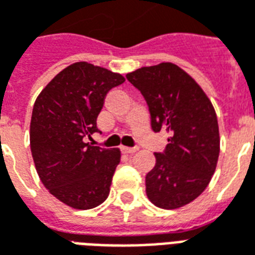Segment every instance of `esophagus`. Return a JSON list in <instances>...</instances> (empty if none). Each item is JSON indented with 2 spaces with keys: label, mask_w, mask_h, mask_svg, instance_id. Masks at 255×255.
Masks as SVG:
<instances>
[{
  "label": "esophagus",
  "mask_w": 255,
  "mask_h": 255,
  "mask_svg": "<svg viewBox=\"0 0 255 255\" xmlns=\"http://www.w3.org/2000/svg\"><path fill=\"white\" fill-rule=\"evenodd\" d=\"M136 150H138V147H126V146H123L122 147V151L124 154H133Z\"/></svg>",
  "instance_id": "1"
}]
</instances>
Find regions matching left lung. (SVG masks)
Returning a JSON list of instances; mask_svg holds the SVG:
<instances>
[{"instance_id":"8db88e82","label":"left lung","mask_w":255,"mask_h":255,"mask_svg":"<svg viewBox=\"0 0 255 255\" xmlns=\"http://www.w3.org/2000/svg\"><path fill=\"white\" fill-rule=\"evenodd\" d=\"M126 78L143 95L151 129L169 135L146 175L147 198L161 209L182 208L202 194L216 171L220 135L213 105L197 82L172 63L139 68Z\"/></svg>"}]
</instances>
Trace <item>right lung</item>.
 Segmentation results:
<instances>
[{"label": "right lung", "mask_w": 255, "mask_h": 255, "mask_svg": "<svg viewBox=\"0 0 255 255\" xmlns=\"http://www.w3.org/2000/svg\"><path fill=\"white\" fill-rule=\"evenodd\" d=\"M120 73L75 63L52 79L38 95L30 126L31 153L49 192L73 209H93L105 201L120 162V150L91 146L97 117Z\"/></svg>", "instance_id": "add662e5"}]
</instances>
